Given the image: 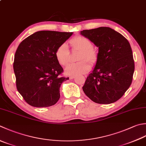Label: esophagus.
Returning <instances> with one entry per match:
<instances>
[{
    "mask_svg": "<svg viewBox=\"0 0 146 146\" xmlns=\"http://www.w3.org/2000/svg\"><path fill=\"white\" fill-rule=\"evenodd\" d=\"M75 78V76H70V79H73V78Z\"/></svg>",
    "mask_w": 146,
    "mask_h": 146,
    "instance_id": "1",
    "label": "esophagus"
}]
</instances>
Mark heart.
I'll use <instances>...</instances> for the list:
<instances>
[{"mask_svg":"<svg viewBox=\"0 0 146 146\" xmlns=\"http://www.w3.org/2000/svg\"><path fill=\"white\" fill-rule=\"evenodd\" d=\"M70 44L73 49L80 50L78 60L82 61L76 63L68 64L65 69L67 75L78 76L88 73L90 70V65L94 64L98 61L99 53L98 50L93 47L92 42L87 37L82 35H76L70 40ZM57 61L62 66L66 65L70 62V50L65 43L59 45L55 52Z\"/></svg>","mask_w":146,"mask_h":146,"instance_id":"heart-1","label":"heart"}]
</instances>
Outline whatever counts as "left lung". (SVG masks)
Segmentation results:
<instances>
[{
  "label": "left lung",
  "instance_id": "1",
  "mask_svg": "<svg viewBox=\"0 0 146 146\" xmlns=\"http://www.w3.org/2000/svg\"><path fill=\"white\" fill-rule=\"evenodd\" d=\"M99 48V58L82 88L92 101L113 103L120 99L132 84L135 64L130 43L109 27L80 31Z\"/></svg>",
  "mask_w": 146,
  "mask_h": 146
}]
</instances>
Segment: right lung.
I'll list each match as a JSON object with an SVG mask.
<instances>
[{
	"label": "right lung",
	"instance_id": "add662e5",
	"mask_svg": "<svg viewBox=\"0 0 146 146\" xmlns=\"http://www.w3.org/2000/svg\"><path fill=\"white\" fill-rule=\"evenodd\" d=\"M73 32L39 31L23 40L17 48L13 63L17 90L31 106L45 108L60 98V87L69 78L63 71L55 52Z\"/></svg>",
	"mask_w": 146,
	"mask_h": 146
}]
</instances>
